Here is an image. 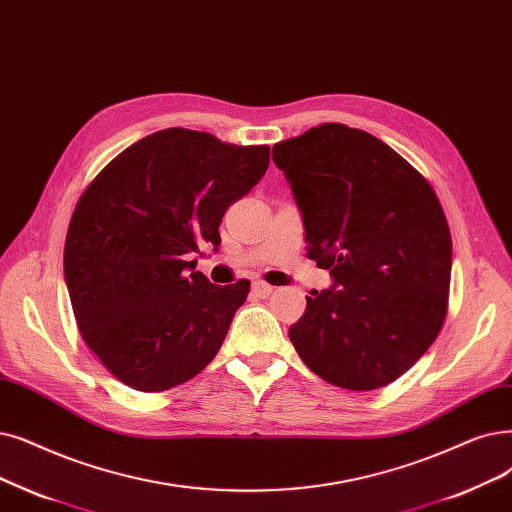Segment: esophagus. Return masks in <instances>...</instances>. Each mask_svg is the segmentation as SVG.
I'll list each match as a JSON object with an SVG mask.
<instances>
[{
	"label": "esophagus",
	"mask_w": 512,
	"mask_h": 512,
	"mask_svg": "<svg viewBox=\"0 0 512 512\" xmlns=\"http://www.w3.org/2000/svg\"><path fill=\"white\" fill-rule=\"evenodd\" d=\"M251 291H253V295H255L257 299H268V297L274 293V286L268 284V282H263V280H257V282H253Z\"/></svg>",
	"instance_id": "obj_1"
}]
</instances>
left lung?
I'll use <instances>...</instances> for the list:
<instances>
[{
  "label": "left lung",
  "instance_id": "left-lung-1",
  "mask_svg": "<svg viewBox=\"0 0 512 512\" xmlns=\"http://www.w3.org/2000/svg\"><path fill=\"white\" fill-rule=\"evenodd\" d=\"M305 224L307 257L332 288L288 328L320 379L381 389L425 353L448 314L452 236L431 184L379 138L343 123L274 144Z\"/></svg>",
  "mask_w": 512,
  "mask_h": 512
}]
</instances>
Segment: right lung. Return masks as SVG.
<instances>
[{
    "instance_id": "1",
    "label": "right lung",
    "mask_w": 512,
    "mask_h": 512,
    "mask_svg": "<svg viewBox=\"0 0 512 512\" xmlns=\"http://www.w3.org/2000/svg\"><path fill=\"white\" fill-rule=\"evenodd\" d=\"M268 165L270 146L169 127L125 148L83 190L64 280L83 341L127 387L167 391L215 358L251 282L215 286L192 272V253L219 247L221 217Z\"/></svg>"
}]
</instances>
